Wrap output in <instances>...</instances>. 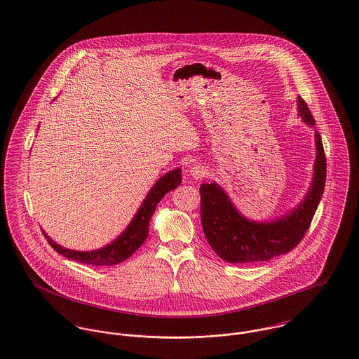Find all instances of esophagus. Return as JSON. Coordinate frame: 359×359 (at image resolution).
Masks as SVG:
<instances>
[{"label":"esophagus","instance_id":"34e87169","mask_svg":"<svg viewBox=\"0 0 359 359\" xmlns=\"http://www.w3.org/2000/svg\"><path fill=\"white\" fill-rule=\"evenodd\" d=\"M190 175L193 179L196 180H202L205 176H206V169L203 166H201L199 163H194L191 168H190Z\"/></svg>","mask_w":359,"mask_h":359}]
</instances>
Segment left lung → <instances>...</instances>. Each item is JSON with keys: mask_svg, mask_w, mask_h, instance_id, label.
Segmentation results:
<instances>
[{"mask_svg": "<svg viewBox=\"0 0 359 359\" xmlns=\"http://www.w3.org/2000/svg\"><path fill=\"white\" fill-rule=\"evenodd\" d=\"M299 116L314 126L307 103L297 97ZM317 158L314 179L307 196L297 208L278 220L257 223L243 217L229 196L216 183H203L201 194V222L206 241L212 249L229 263L266 262L294 249L310 229L311 220L322 198L326 180V157L320 135L316 130Z\"/></svg>", "mask_w": 359, "mask_h": 359, "instance_id": "1", "label": "left lung"}]
</instances>
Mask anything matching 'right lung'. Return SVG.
<instances>
[{"instance_id":"obj_1","label":"right lung","mask_w":359,"mask_h":359,"mask_svg":"<svg viewBox=\"0 0 359 359\" xmlns=\"http://www.w3.org/2000/svg\"><path fill=\"white\" fill-rule=\"evenodd\" d=\"M182 183V170L180 168L168 172L163 175L160 180L153 186L150 193L147 194L146 199L143 201L142 206L139 208L137 213L129 223V226L125 229V231L120 237L114 239L107 246H103L96 250L90 252H79L62 248L56 242L49 238L45 231H42L43 237L48 241V243L60 255L66 256L67 259L76 260L79 263H83L88 266H114L120 264L128 257L133 255L135 250H137L142 243L146 241L149 236V224L151 220L153 213L156 212V206L158 205L161 199L166 193L176 189Z\"/></svg>"}]
</instances>
